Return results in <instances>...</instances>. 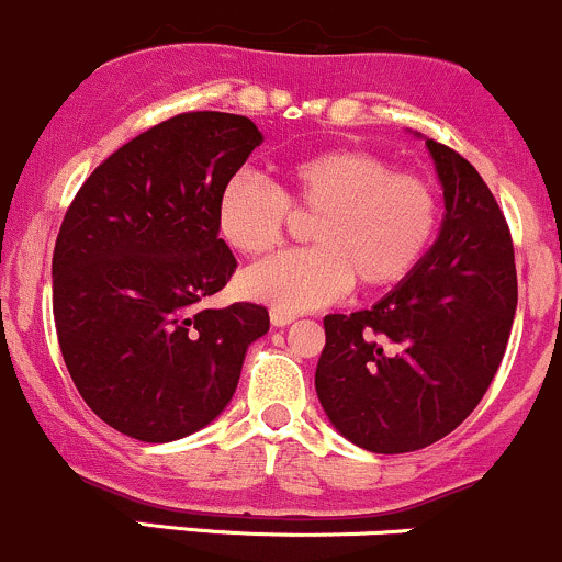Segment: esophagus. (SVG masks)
Masks as SVG:
<instances>
[{
  "instance_id": "esophagus-1",
  "label": "esophagus",
  "mask_w": 562,
  "mask_h": 562,
  "mask_svg": "<svg viewBox=\"0 0 562 562\" xmlns=\"http://www.w3.org/2000/svg\"><path fill=\"white\" fill-rule=\"evenodd\" d=\"M270 322H273V327H286V325H292V322H294V314H286V311L273 308V311H270Z\"/></svg>"
}]
</instances>
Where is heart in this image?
I'll list each match as a JSON object with an SVG mask.
<instances>
[{"mask_svg":"<svg viewBox=\"0 0 562 562\" xmlns=\"http://www.w3.org/2000/svg\"><path fill=\"white\" fill-rule=\"evenodd\" d=\"M289 213L311 218V248L265 259L240 279L243 294L286 314L330 303L352 279L366 292L409 279L440 224V202L424 177L366 149H327L289 164L279 188L232 177L215 202V229L232 251L262 257L283 240Z\"/></svg>","mask_w":562,"mask_h":562,"instance_id":"b5f03b06","label":"heart"}]
</instances>
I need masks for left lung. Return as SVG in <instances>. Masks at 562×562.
<instances>
[{
	"mask_svg": "<svg viewBox=\"0 0 562 562\" xmlns=\"http://www.w3.org/2000/svg\"><path fill=\"white\" fill-rule=\"evenodd\" d=\"M446 215L435 246L391 294L325 316L316 396L330 424L374 453L420 451L477 407L516 314L514 243L475 166L426 138Z\"/></svg>",
	"mask_w": 562,
	"mask_h": 562,
	"instance_id": "1",
	"label": "left lung"
}]
</instances>
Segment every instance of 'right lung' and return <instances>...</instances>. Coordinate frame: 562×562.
Instances as JSON below:
<instances>
[{"instance_id":"1","label":"right lung","mask_w":562,"mask_h":562,"mask_svg":"<svg viewBox=\"0 0 562 562\" xmlns=\"http://www.w3.org/2000/svg\"><path fill=\"white\" fill-rule=\"evenodd\" d=\"M262 133L188 111L138 133L87 177L54 246V322L74 385L111 429L171 442L235 396L265 305L204 308L237 268L215 202Z\"/></svg>"}]
</instances>
